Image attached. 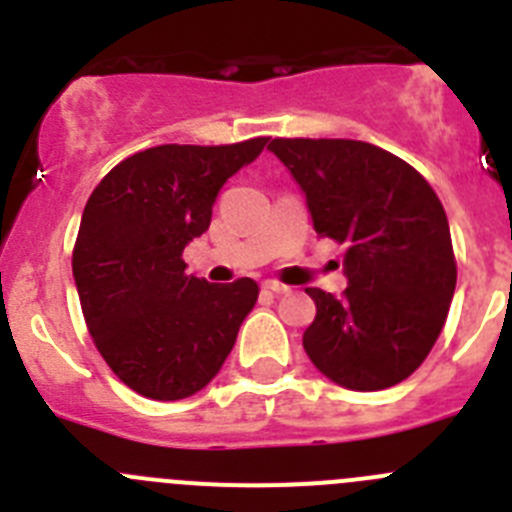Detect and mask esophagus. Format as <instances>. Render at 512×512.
<instances>
[{
    "mask_svg": "<svg viewBox=\"0 0 512 512\" xmlns=\"http://www.w3.org/2000/svg\"><path fill=\"white\" fill-rule=\"evenodd\" d=\"M264 292H271V295H287L289 287H284V284L279 282H264Z\"/></svg>",
    "mask_w": 512,
    "mask_h": 512,
    "instance_id": "esophagus-1",
    "label": "esophagus"
}]
</instances>
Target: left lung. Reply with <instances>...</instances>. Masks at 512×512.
<instances>
[{"instance_id":"8db88e82","label":"left lung","mask_w":512,"mask_h":512,"mask_svg":"<svg viewBox=\"0 0 512 512\" xmlns=\"http://www.w3.org/2000/svg\"><path fill=\"white\" fill-rule=\"evenodd\" d=\"M323 238L346 248L348 287L305 292L318 315L302 336L318 372L346 390L408 379L431 354L456 289L451 230L423 176L384 148L343 138H274Z\"/></svg>"}]
</instances>
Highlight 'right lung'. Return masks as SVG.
<instances>
[{
    "instance_id": "add662e5",
    "label": "right lung",
    "mask_w": 512,
    "mask_h": 512,
    "mask_svg": "<svg viewBox=\"0 0 512 512\" xmlns=\"http://www.w3.org/2000/svg\"><path fill=\"white\" fill-rule=\"evenodd\" d=\"M266 140L146 148L89 197L71 259L76 292L94 346L138 395L169 402L207 387L259 300L248 277L210 284L187 274L182 253L210 228L217 192Z\"/></svg>"
}]
</instances>
